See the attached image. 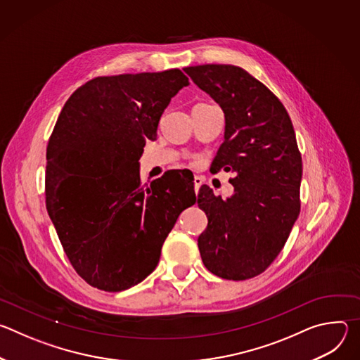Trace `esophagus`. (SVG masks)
Wrapping results in <instances>:
<instances>
[{
  "instance_id": "obj_1",
  "label": "esophagus",
  "mask_w": 360,
  "mask_h": 360,
  "mask_svg": "<svg viewBox=\"0 0 360 360\" xmlns=\"http://www.w3.org/2000/svg\"><path fill=\"white\" fill-rule=\"evenodd\" d=\"M202 182H203V179L200 176H195L193 178V189H195V192H199V188H200Z\"/></svg>"
}]
</instances>
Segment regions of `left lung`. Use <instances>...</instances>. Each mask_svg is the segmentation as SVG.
<instances>
[{
  "label": "left lung",
  "mask_w": 360,
  "mask_h": 360,
  "mask_svg": "<svg viewBox=\"0 0 360 360\" xmlns=\"http://www.w3.org/2000/svg\"><path fill=\"white\" fill-rule=\"evenodd\" d=\"M225 114V141L214 172L235 174L222 199L200 186L198 207L208 226L198 238L202 262L214 275L245 281L268 269L300 212L302 157L288 111L278 96L240 67L205 64L184 70Z\"/></svg>",
  "instance_id": "left-lung-1"
}]
</instances>
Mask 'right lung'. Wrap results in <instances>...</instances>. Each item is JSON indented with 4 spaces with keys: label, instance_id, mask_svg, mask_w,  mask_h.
Segmentation results:
<instances>
[{
    "label": "right lung",
    "instance_id": "1",
    "mask_svg": "<svg viewBox=\"0 0 360 360\" xmlns=\"http://www.w3.org/2000/svg\"><path fill=\"white\" fill-rule=\"evenodd\" d=\"M188 84L181 70L96 77L68 98L49 136L46 211L72 268L96 289L142 282L196 200L175 174L142 186L138 162L171 98Z\"/></svg>",
    "mask_w": 360,
    "mask_h": 360
}]
</instances>
